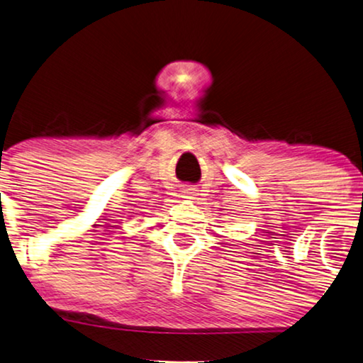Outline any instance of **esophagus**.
<instances>
[{"instance_id":"esophagus-1","label":"esophagus","mask_w":363,"mask_h":363,"mask_svg":"<svg viewBox=\"0 0 363 363\" xmlns=\"http://www.w3.org/2000/svg\"><path fill=\"white\" fill-rule=\"evenodd\" d=\"M184 194H187V196H197V189L196 187H192V186H187L186 189H184Z\"/></svg>"}]
</instances>
